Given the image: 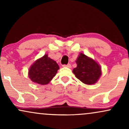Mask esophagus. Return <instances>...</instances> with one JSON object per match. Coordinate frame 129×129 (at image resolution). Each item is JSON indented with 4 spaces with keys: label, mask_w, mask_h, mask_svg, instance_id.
Returning <instances> with one entry per match:
<instances>
[{
    "label": "esophagus",
    "mask_w": 129,
    "mask_h": 129,
    "mask_svg": "<svg viewBox=\"0 0 129 129\" xmlns=\"http://www.w3.org/2000/svg\"><path fill=\"white\" fill-rule=\"evenodd\" d=\"M63 67H68V68H71V65L70 63H69L67 65H63L62 66Z\"/></svg>",
    "instance_id": "obj_1"
}]
</instances>
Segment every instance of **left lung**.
Listing matches in <instances>:
<instances>
[{
  "label": "left lung",
  "instance_id": "1",
  "mask_svg": "<svg viewBox=\"0 0 129 129\" xmlns=\"http://www.w3.org/2000/svg\"><path fill=\"white\" fill-rule=\"evenodd\" d=\"M77 67L73 70L75 76L87 85L95 84L101 75V68L96 62L83 53L76 60Z\"/></svg>",
  "mask_w": 129,
  "mask_h": 129
}]
</instances>
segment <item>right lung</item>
<instances>
[{"label": "right lung", "instance_id": "1", "mask_svg": "<svg viewBox=\"0 0 129 129\" xmlns=\"http://www.w3.org/2000/svg\"><path fill=\"white\" fill-rule=\"evenodd\" d=\"M59 67L47 54L38 59L30 67L28 76L35 83L46 85L55 76Z\"/></svg>", "mask_w": 129, "mask_h": 129}]
</instances>
